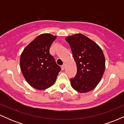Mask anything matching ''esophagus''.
<instances>
[{
    "label": "esophagus",
    "instance_id": "obj_1",
    "mask_svg": "<svg viewBox=\"0 0 124 124\" xmlns=\"http://www.w3.org/2000/svg\"><path fill=\"white\" fill-rule=\"evenodd\" d=\"M61 68H62V70H64L65 68V64H63V65H62V66H61Z\"/></svg>",
    "mask_w": 124,
    "mask_h": 124
}]
</instances>
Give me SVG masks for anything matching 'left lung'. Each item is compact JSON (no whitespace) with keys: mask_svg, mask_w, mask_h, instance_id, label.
Instances as JSON below:
<instances>
[{"mask_svg":"<svg viewBox=\"0 0 124 124\" xmlns=\"http://www.w3.org/2000/svg\"><path fill=\"white\" fill-rule=\"evenodd\" d=\"M77 66V73L70 79L73 89L79 93L92 90L100 82L106 68L103 52L99 45L82 34L67 37Z\"/></svg>","mask_w":124,"mask_h":124,"instance_id":"8db88e82","label":"left lung"}]
</instances>
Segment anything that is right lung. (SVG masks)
<instances>
[{
  "mask_svg": "<svg viewBox=\"0 0 124 124\" xmlns=\"http://www.w3.org/2000/svg\"><path fill=\"white\" fill-rule=\"evenodd\" d=\"M56 36L40 34L24 49L20 59V69L28 83L35 89L45 90L55 83L61 67L49 54Z\"/></svg>",
  "mask_w": 124,
  "mask_h": 124,
  "instance_id": "right-lung-1",
  "label": "right lung"
}]
</instances>
